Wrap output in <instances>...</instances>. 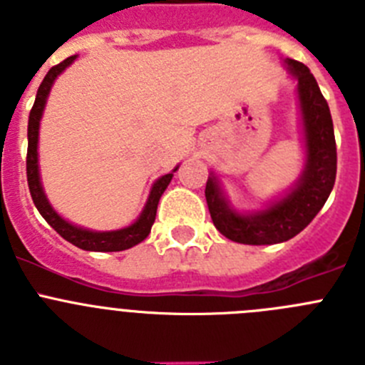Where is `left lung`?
Here are the masks:
<instances>
[{
  "instance_id": "obj_1",
  "label": "left lung",
  "mask_w": 365,
  "mask_h": 365,
  "mask_svg": "<svg viewBox=\"0 0 365 365\" xmlns=\"http://www.w3.org/2000/svg\"><path fill=\"white\" fill-rule=\"evenodd\" d=\"M285 66L298 82L305 168L291 192L254 214H240L230 208L217 177L214 173L208 177L205 195L212 221L235 243L276 245L294 237L322 210L336 179V143L327 100L307 66L291 58H287Z\"/></svg>"
}]
</instances>
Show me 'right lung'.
Here are the masks:
<instances>
[{"mask_svg":"<svg viewBox=\"0 0 365 365\" xmlns=\"http://www.w3.org/2000/svg\"><path fill=\"white\" fill-rule=\"evenodd\" d=\"M76 60V56L66 58L62 63L51 67L49 73L45 74L43 82L40 83L36 93V100H34V106L31 109V115H29V148H27V182L29 190H31V197L36 205L38 212L41 214V217L49 222L51 227L62 235L63 240L73 243L74 247L82 248V250H91V252H120V250H128V248L135 247L140 241H144L150 234L151 227L155 222V215H157V205H159L160 195L164 193V190L168 188L170 180H172L173 172H177V166L172 173H166L160 179L155 180V185L151 186L150 195H148V201L144 205L143 214L138 215L137 221L130 227L120 228V230H111V232H93L87 230V228H80L76 225H71L69 221H66L63 217L56 214L53 206H51L49 199L45 195L43 186H41L40 180V170H38V135H40V120L41 115H43L45 102H47V96L51 93V87H53L54 80L58 78V74H62L71 63Z\"/></svg>","mask_w":365,"mask_h":365,"instance_id":"1","label":"right lung"}]
</instances>
